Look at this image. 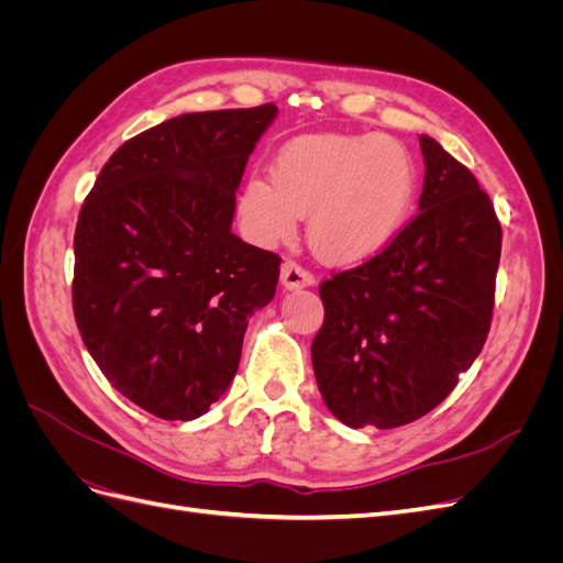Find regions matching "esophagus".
<instances>
[{"mask_svg":"<svg viewBox=\"0 0 563 563\" xmlns=\"http://www.w3.org/2000/svg\"><path fill=\"white\" fill-rule=\"evenodd\" d=\"M312 284H314L312 272H308L296 261L282 263V286L284 288H302V286H312Z\"/></svg>","mask_w":563,"mask_h":563,"instance_id":"obj_1","label":"esophagus"}]
</instances>
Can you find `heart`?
<instances>
[{"label":"heart","mask_w":563,"mask_h":563,"mask_svg":"<svg viewBox=\"0 0 563 563\" xmlns=\"http://www.w3.org/2000/svg\"><path fill=\"white\" fill-rule=\"evenodd\" d=\"M418 168L408 147L383 133H310L279 147L269 180L253 176L240 218L255 244L291 240L308 213V240L329 263H360L395 240L411 213Z\"/></svg>","instance_id":"heart-1"}]
</instances>
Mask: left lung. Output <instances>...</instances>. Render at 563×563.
Listing matches in <instances>:
<instances>
[{
    "instance_id": "8db88e82",
    "label": "left lung",
    "mask_w": 563,
    "mask_h": 563,
    "mask_svg": "<svg viewBox=\"0 0 563 563\" xmlns=\"http://www.w3.org/2000/svg\"><path fill=\"white\" fill-rule=\"evenodd\" d=\"M418 213L380 253L319 286L312 366L350 428H401L444 401L479 356L496 305L503 228L467 166L420 135Z\"/></svg>"
}]
</instances>
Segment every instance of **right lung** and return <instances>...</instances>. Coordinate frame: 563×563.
Wrapping results in <instances>:
<instances>
[{"mask_svg":"<svg viewBox=\"0 0 563 563\" xmlns=\"http://www.w3.org/2000/svg\"><path fill=\"white\" fill-rule=\"evenodd\" d=\"M277 106L178 114L117 147L81 203L73 310L110 385L162 420L230 387L277 253L232 234L234 192Z\"/></svg>","mask_w":563,"mask_h":563,"instance_id":"right-lung-1","label":"right lung"}]
</instances>
